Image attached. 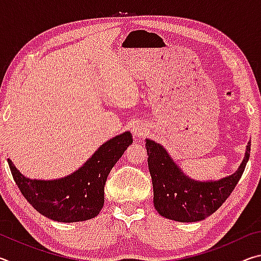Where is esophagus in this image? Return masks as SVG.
I'll use <instances>...</instances> for the list:
<instances>
[{
    "mask_svg": "<svg viewBox=\"0 0 261 261\" xmlns=\"http://www.w3.org/2000/svg\"><path fill=\"white\" fill-rule=\"evenodd\" d=\"M146 132H147V129L145 127L144 124H141V123H137V124L134 126V136L137 139L143 138V137L146 135Z\"/></svg>",
    "mask_w": 261,
    "mask_h": 261,
    "instance_id": "34e87169",
    "label": "esophagus"
}]
</instances>
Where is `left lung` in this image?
Instances as JSON below:
<instances>
[{
  "instance_id": "left-lung-1",
  "label": "left lung",
  "mask_w": 261,
  "mask_h": 261,
  "mask_svg": "<svg viewBox=\"0 0 261 261\" xmlns=\"http://www.w3.org/2000/svg\"><path fill=\"white\" fill-rule=\"evenodd\" d=\"M145 146L153 184V201L159 214L178 222H197L218 211L230 196L249 161L251 141L236 173L216 182H197L189 178L155 141L146 139Z\"/></svg>"
}]
</instances>
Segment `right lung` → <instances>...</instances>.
<instances>
[{"mask_svg": "<svg viewBox=\"0 0 261 261\" xmlns=\"http://www.w3.org/2000/svg\"><path fill=\"white\" fill-rule=\"evenodd\" d=\"M130 144V132L114 137L77 171L56 180L30 179L9 159L8 163L21 194L39 213L59 222H78L94 218L102 210L106 180Z\"/></svg>", "mask_w": 261, "mask_h": 261, "instance_id": "add662e5", "label": "right lung"}]
</instances>
